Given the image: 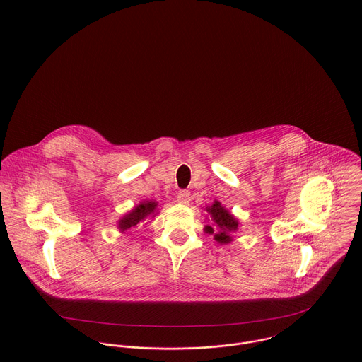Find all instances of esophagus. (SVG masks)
Masks as SVG:
<instances>
[{
    "instance_id": "obj_1",
    "label": "esophagus",
    "mask_w": 362,
    "mask_h": 362,
    "mask_svg": "<svg viewBox=\"0 0 362 362\" xmlns=\"http://www.w3.org/2000/svg\"><path fill=\"white\" fill-rule=\"evenodd\" d=\"M176 199H177V202H180V203H189V200H190V192H187V190H180V192L177 193Z\"/></svg>"
}]
</instances>
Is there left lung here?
<instances>
[{
  "instance_id": "1",
  "label": "left lung",
  "mask_w": 362,
  "mask_h": 362,
  "mask_svg": "<svg viewBox=\"0 0 362 362\" xmlns=\"http://www.w3.org/2000/svg\"><path fill=\"white\" fill-rule=\"evenodd\" d=\"M204 211L209 215L208 221H211V225L204 226V232L214 235V239L221 245L230 243L233 240V233L240 226L238 218H235L219 200L206 206Z\"/></svg>"
}]
</instances>
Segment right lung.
<instances>
[{"label":"right lung","mask_w":362,"mask_h":362,"mask_svg":"<svg viewBox=\"0 0 362 362\" xmlns=\"http://www.w3.org/2000/svg\"><path fill=\"white\" fill-rule=\"evenodd\" d=\"M159 214V202L156 200H141L132 211L123 215L117 221V229L124 233L132 228H136L146 219H153Z\"/></svg>","instance_id":"right-lung-1"}]
</instances>
